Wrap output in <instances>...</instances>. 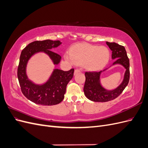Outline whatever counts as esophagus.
I'll use <instances>...</instances> for the list:
<instances>
[{"mask_svg":"<svg viewBox=\"0 0 148 148\" xmlns=\"http://www.w3.org/2000/svg\"><path fill=\"white\" fill-rule=\"evenodd\" d=\"M78 72H80V70H79V69H76V70H75V71H74V74L75 75V74L78 73Z\"/></svg>","mask_w":148,"mask_h":148,"instance_id":"esophagus-1","label":"esophagus"}]
</instances>
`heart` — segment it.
Here are the masks:
<instances>
[{
	"label": "heart",
	"instance_id": "1",
	"mask_svg": "<svg viewBox=\"0 0 148 148\" xmlns=\"http://www.w3.org/2000/svg\"><path fill=\"white\" fill-rule=\"evenodd\" d=\"M70 56L66 59L87 70L95 71L104 66L109 58L108 49L89 44H78L71 49Z\"/></svg>",
	"mask_w": 148,
	"mask_h": 148
}]
</instances>
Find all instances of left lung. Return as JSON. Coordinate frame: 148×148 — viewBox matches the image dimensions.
<instances>
[{"label": "left lung", "instance_id": "8db88e82", "mask_svg": "<svg viewBox=\"0 0 148 148\" xmlns=\"http://www.w3.org/2000/svg\"><path fill=\"white\" fill-rule=\"evenodd\" d=\"M106 44L112 51V59L114 60L112 65L120 64L126 69V71L122 83L113 90H107L101 84V74L107 69L99 71L85 72L86 81L83 89L84 95L92 101L103 102L115 99L123 92L129 82L130 61L125 47L115 42H106Z\"/></svg>", "mask_w": 148, "mask_h": 148}]
</instances>
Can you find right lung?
<instances>
[{
  "label": "right lung",
  "instance_id": "right-lung-1",
  "mask_svg": "<svg viewBox=\"0 0 148 148\" xmlns=\"http://www.w3.org/2000/svg\"><path fill=\"white\" fill-rule=\"evenodd\" d=\"M62 42L60 41H36L29 43L21 51L17 76L23 95L35 104L42 106H53L59 104L63 101L66 92V85L73 77L74 69L63 71L54 69L50 78L42 84L32 82L26 75V65L30 58L38 52L47 54L54 65H58L61 60V56L52 52V48L57 47Z\"/></svg>",
  "mask_w": 148,
  "mask_h": 148
}]
</instances>
